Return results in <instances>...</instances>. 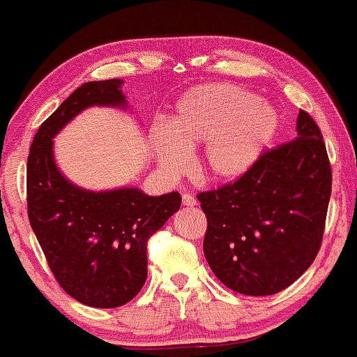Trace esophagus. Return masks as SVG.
Segmentation results:
<instances>
[{"label": "esophagus", "mask_w": 357, "mask_h": 357, "mask_svg": "<svg viewBox=\"0 0 357 357\" xmlns=\"http://www.w3.org/2000/svg\"><path fill=\"white\" fill-rule=\"evenodd\" d=\"M182 204H183V206H187V208H193V206H197L198 202H197V198L192 197L190 193H185L182 197Z\"/></svg>", "instance_id": "obj_1"}]
</instances>
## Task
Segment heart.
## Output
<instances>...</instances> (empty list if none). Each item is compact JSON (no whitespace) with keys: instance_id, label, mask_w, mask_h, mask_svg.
<instances>
[{"instance_id":"1","label":"heart","mask_w":357,"mask_h":357,"mask_svg":"<svg viewBox=\"0 0 357 357\" xmlns=\"http://www.w3.org/2000/svg\"><path fill=\"white\" fill-rule=\"evenodd\" d=\"M276 110L253 92L232 84H203L180 97L170 126H154L151 148L165 174L187 169V151L203 146L199 172L229 183L245 175L275 138Z\"/></svg>"}]
</instances>
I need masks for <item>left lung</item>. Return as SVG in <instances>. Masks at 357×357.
Here are the masks:
<instances>
[{"mask_svg":"<svg viewBox=\"0 0 357 357\" xmlns=\"http://www.w3.org/2000/svg\"><path fill=\"white\" fill-rule=\"evenodd\" d=\"M297 136L266 151L234 183L198 195L208 229L203 250L229 289L271 296L314 263L324 237L331 167L320 128L299 110Z\"/></svg>","mask_w":357,"mask_h":357,"instance_id":"obj_1","label":"left lung"}]
</instances>
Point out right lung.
Wrapping results in <instances>:
<instances>
[{"label": "right lung", "mask_w": 357, "mask_h": 357, "mask_svg": "<svg viewBox=\"0 0 357 357\" xmlns=\"http://www.w3.org/2000/svg\"><path fill=\"white\" fill-rule=\"evenodd\" d=\"M121 79L84 82L40 125L27 159V213L58 284L81 304L115 309L148 278V238L177 213L182 197H149L139 188L92 192L70 182L53 138L89 107L128 109Z\"/></svg>", "instance_id": "obj_1"}]
</instances>
